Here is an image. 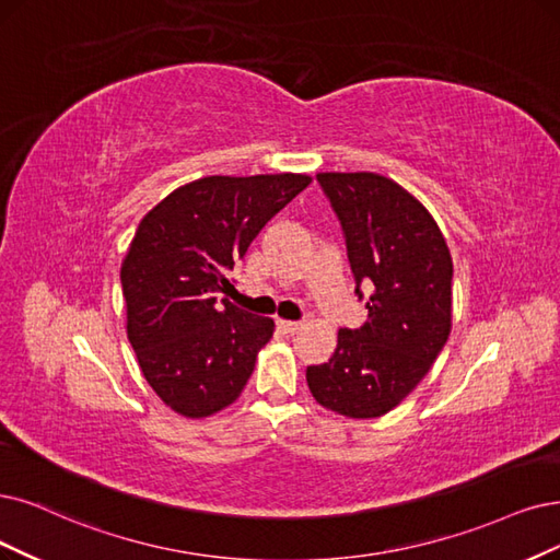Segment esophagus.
Wrapping results in <instances>:
<instances>
[{
	"mask_svg": "<svg viewBox=\"0 0 560 560\" xmlns=\"http://www.w3.org/2000/svg\"><path fill=\"white\" fill-rule=\"evenodd\" d=\"M277 325L283 335H298L302 329V323H298V320H277Z\"/></svg>",
	"mask_w": 560,
	"mask_h": 560,
	"instance_id": "34e87169",
	"label": "esophagus"
}]
</instances>
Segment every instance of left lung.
<instances>
[{
  "label": "left lung",
  "mask_w": 560,
  "mask_h": 560,
  "mask_svg": "<svg viewBox=\"0 0 560 560\" xmlns=\"http://www.w3.org/2000/svg\"><path fill=\"white\" fill-rule=\"evenodd\" d=\"M341 223L366 323L339 329L329 362L306 366L314 399L346 418H381L429 374L452 327V258L441 228L376 173H320Z\"/></svg>",
  "instance_id": "obj_1"
}]
</instances>
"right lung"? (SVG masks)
Returning a JSON list of instances; mask_svg holds the SVG:
<instances>
[{"instance_id":"obj_1","label":"right lung","mask_w":560,"mask_h":560,"mask_svg":"<svg viewBox=\"0 0 560 560\" xmlns=\"http://www.w3.org/2000/svg\"><path fill=\"white\" fill-rule=\"evenodd\" d=\"M308 184L295 173L202 177L138 223L119 272L127 335L144 381L179 416H214L254 374L275 320L223 295L248 244Z\"/></svg>"}]
</instances>
